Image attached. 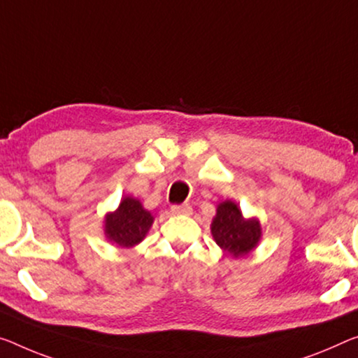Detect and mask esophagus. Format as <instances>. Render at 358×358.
<instances>
[{"label": "esophagus", "mask_w": 358, "mask_h": 358, "mask_svg": "<svg viewBox=\"0 0 358 358\" xmlns=\"http://www.w3.org/2000/svg\"><path fill=\"white\" fill-rule=\"evenodd\" d=\"M171 213L173 214H192V206L190 205H173Z\"/></svg>", "instance_id": "obj_1"}]
</instances>
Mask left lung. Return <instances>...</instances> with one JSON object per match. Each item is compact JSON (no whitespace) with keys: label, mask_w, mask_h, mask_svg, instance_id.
Returning <instances> with one entry per match:
<instances>
[{"label":"left lung","mask_w":358,"mask_h":358,"mask_svg":"<svg viewBox=\"0 0 358 358\" xmlns=\"http://www.w3.org/2000/svg\"><path fill=\"white\" fill-rule=\"evenodd\" d=\"M211 232L216 243L235 257L248 255L261 238L259 222L256 219H245L232 201H224L217 206Z\"/></svg>","instance_id":"left-lung-1"}]
</instances>
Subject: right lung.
I'll return each instance as SVG.
<instances>
[{
	"instance_id": "1",
	"label": "right lung",
	"mask_w": 358,
	"mask_h": 358,
	"mask_svg": "<svg viewBox=\"0 0 358 358\" xmlns=\"http://www.w3.org/2000/svg\"><path fill=\"white\" fill-rule=\"evenodd\" d=\"M152 222V214L145 211L136 198L124 196L118 210L107 216L106 234L113 243L129 248L144 238Z\"/></svg>"
}]
</instances>
